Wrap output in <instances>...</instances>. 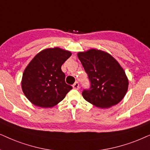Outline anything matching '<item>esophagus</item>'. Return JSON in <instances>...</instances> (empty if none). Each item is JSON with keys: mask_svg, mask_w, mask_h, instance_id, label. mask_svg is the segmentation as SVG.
<instances>
[{"mask_svg": "<svg viewBox=\"0 0 150 150\" xmlns=\"http://www.w3.org/2000/svg\"><path fill=\"white\" fill-rule=\"evenodd\" d=\"M79 83L77 82V81H76V82L74 83V84L73 85V88L74 89H75V90L79 89Z\"/></svg>", "mask_w": 150, "mask_h": 150, "instance_id": "34e87169", "label": "esophagus"}]
</instances>
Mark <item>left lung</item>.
I'll return each instance as SVG.
<instances>
[{
  "label": "left lung",
  "mask_w": 150,
  "mask_h": 150,
  "mask_svg": "<svg viewBox=\"0 0 150 150\" xmlns=\"http://www.w3.org/2000/svg\"><path fill=\"white\" fill-rule=\"evenodd\" d=\"M91 86L82 91L83 97L96 107L106 108L120 102L128 88L124 70L106 52L91 49L77 54Z\"/></svg>",
  "instance_id": "left-lung-1"
}]
</instances>
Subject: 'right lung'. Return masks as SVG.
Returning a JSON list of instances; mask_svg holds the SVG:
<instances>
[{"label": "right lung", "instance_id": "obj_1", "mask_svg": "<svg viewBox=\"0 0 150 150\" xmlns=\"http://www.w3.org/2000/svg\"><path fill=\"white\" fill-rule=\"evenodd\" d=\"M71 55L59 48L43 50L26 67L22 89L31 102L41 108H51L62 101L72 89L65 82L61 67Z\"/></svg>", "mask_w": 150, "mask_h": 150}]
</instances>
